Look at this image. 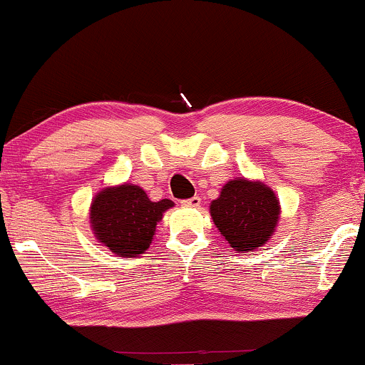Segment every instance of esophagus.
Instances as JSON below:
<instances>
[{
    "label": "esophagus",
    "mask_w": 365,
    "mask_h": 365,
    "mask_svg": "<svg viewBox=\"0 0 365 365\" xmlns=\"http://www.w3.org/2000/svg\"><path fill=\"white\" fill-rule=\"evenodd\" d=\"M199 204H200V197L199 195H194V197H190V199L182 200L183 207H197Z\"/></svg>",
    "instance_id": "obj_1"
}]
</instances>
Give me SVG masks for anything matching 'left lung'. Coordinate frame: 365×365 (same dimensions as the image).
I'll use <instances>...</instances> for the list:
<instances>
[{"label":"left lung","instance_id":"obj_1","mask_svg":"<svg viewBox=\"0 0 365 365\" xmlns=\"http://www.w3.org/2000/svg\"><path fill=\"white\" fill-rule=\"evenodd\" d=\"M211 216L221 235L237 250L257 249L273 235L279 202L269 187L237 178L228 182L211 202Z\"/></svg>","mask_w":365,"mask_h":365}]
</instances>
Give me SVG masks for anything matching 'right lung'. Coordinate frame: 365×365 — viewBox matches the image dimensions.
I'll use <instances>...</instances> for the list:
<instances>
[{"mask_svg": "<svg viewBox=\"0 0 365 365\" xmlns=\"http://www.w3.org/2000/svg\"><path fill=\"white\" fill-rule=\"evenodd\" d=\"M173 206L170 199L153 202L137 185L106 188L91 206V223L96 237L120 257H135L148 250L156 223Z\"/></svg>", "mask_w": 365, "mask_h": 365, "instance_id": "1", "label": "right lung"}]
</instances>
